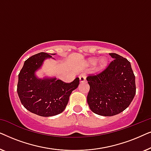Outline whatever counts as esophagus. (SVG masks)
<instances>
[{
    "instance_id": "obj_1",
    "label": "esophagus",
    "mask_w": 151,
    "mask_h": 151,
    "mask_svg": "<svg viewBox=\"0 0 151 151\" xmlns=\"http://www.w3.org/2000/svg\"><path fill=\"white\" fill-rule=\"evenodd\" d=\"M80 78V82H84L86 80V73H82L79 76Z\"/></svg>"
}]
</instances>
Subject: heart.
<instances>
[{"label": "heart", "mask_w": 151, "mask_h": 151, "mask_svg": "<svg viewBox=\"0 0 151 151\" xmlns=\"http://www.w3.org/2000/svg\"><path fill=\"white\" fill-rule=\"evenodd\" d=\"M98 59L96 58H92L89 59V60H88V63L90 64V65H96V64L98 63ZM107 65V61L105 59H102L100 61V63H99V65L98 66V67H97V69H98V71H102L103 69H104L105 68H106Z\"/></svg>", "instance_id": "obj_1"}]
</instances>
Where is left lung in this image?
I'll return each mask as SVG.
<instances>
[{"instance_id":"8db88e82","label":"left lung","mask_w":151,"mask_h":151,"mask_svg":"<svg viewBox=\"0 0 151 151\" xmlns=\"http://www.w3.org/2000/svg\"><path fill=\"white\" fill-rule=\"evenodd\" d=\"M106 69L86 78L90 86L87 102L96 114L113 116L124 111L131 104L136 92L135 77L130 62L117 53Z\"/></svg>"}]
</instances>
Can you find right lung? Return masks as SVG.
<instances>
[{"label":"right lung","mask_w":151,"mask_h":151,"mask_svg":"<svg viewBox=\"0 0 151 151\" xmlns=\"http://www.w3.org/2000/svg\"><path fill=\"white\" fill-rule=\"evenodd\" d=\"M55 53L40 52L25 60L18 74L17 92L22 104L30 112L42 117L53 116L65 110L71 92L78 87L79 78L66 83L55 78L40 79L35 72L45 59Z\"/></svg>","instance_id":"1"}]
</instances>
